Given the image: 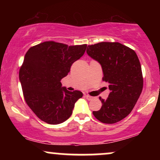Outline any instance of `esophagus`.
Masks as SVG:
<instances>
[{"mask_svg":"<svg viewBox=\"0 0 160 160\" xmlns=\"http://www.w3.org/2000/svg\"><path fill=\"white\" fill-rule=\"evenodd\" d=\"M85 98H86L88 100H92V99H93V97H92V96H90V95H85Z\"/></svg>","mask_w":160,"mask_h":160,"instance_id":"1","label":"esophagus"}]
</instances>
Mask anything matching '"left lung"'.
<instances>
[{"instance_id": "obj_1", "label": "left lung", "mask_w": 160, "mask_h": 160, "mask_svg": "<svg viewBox=\"0 0 160 160\" xmlns=\"http://www.w3.org/2000/svg\"><path fill=\"white\" fill-rule=\"evenodd\" d=\"M87 53L101 65L102 81L111 90L102 107L93 111L95 117L106 124H114L130 114L141 95L143 79L141 63L134 50L118 42L89 45Z\"/></svg>"}]
</instances>
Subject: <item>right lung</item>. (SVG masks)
<instances>
[{
	"mask_svg": "<svg viewBox=\"0 0 160 160\" xmlns=\"http://www.w3.org/2000/svg\"><path fill=\"white\" fill-rule=\"evenodd\" d=\"M87 46L45 41L30 47L25 54L19 81L26 103L41 120L58 124L71 116L75 102L83 93L67 90L60 81L83 56Z\"/></svg>",
	"mask_w": 160,
	"mask_h": 160,
	"instance_id": "add662e5",
	"label": "right lung"
}]
</instances>
